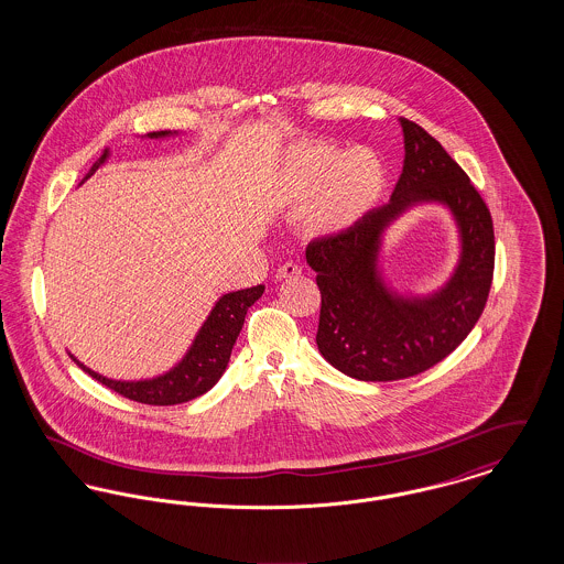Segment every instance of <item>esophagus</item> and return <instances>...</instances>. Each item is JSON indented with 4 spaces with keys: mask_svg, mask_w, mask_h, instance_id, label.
<instances>
[{
    "mask_svg": "<svg viewBox=\"0 0 564 564\" xmlns=\"http://www.w3.org/2000/svg\"><path fill=\"white\" fill-rule=\"evenodd\" d=\"M302 272V267L300 264H295V262H285L283 267H279L276 270V279L281 281V279H290V276H297Z\"/></svg>",
    "mask_w": 564,
    "mask_h": 564,
    "instance_id": "1",
    "label": "esophagus"
}]
</instances>
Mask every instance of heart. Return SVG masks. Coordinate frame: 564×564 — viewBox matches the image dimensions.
I'll use <instances>...</instances> for the list:
<instances>
[{
	"mask_svg": "<svg viewBox=\"0 0 564 564\" xmlns=\"http://www.w3.org/2000/svg\"><path fill=\"white\" fill-rule=\"evenodd\" d=\"M387 186L384 162L372 148L347 152L327 143H300L281 166V198L306 209L315 235H343L370 214Z\"/></svg>",
	"mask_w": 564,
	"mask_h": 564,
	"instance_id": "obj_1",
	"label": "heart"
}]
</instances>
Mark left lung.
<instances>
[{
  "label": "left lung",
  "instance_id": "left-lung-1",
  "mask_svg": "<svg viewBox=\"0 0 564 564\" xmlns=\"http://www.w3.org/2000/svg\"><path fill=\"white\" fill-rule=\"evenodd\" d=\"M403 169L391 200L343 235L308 242L322 313L317 347L343 375L387 382L421 375L467 338L480 319L495 270L492 217L467 173L416 122L400 118ZM437 199L456 214L464 251L456 274L427 299L391 295L375 262L381 230L414 202Z\"/></svg>",
  "mask_w": 564,
  "mask_h": 564
}]
</instances>
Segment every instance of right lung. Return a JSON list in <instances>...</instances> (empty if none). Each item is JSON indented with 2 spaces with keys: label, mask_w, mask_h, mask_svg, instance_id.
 <instances>
[{
  "label": "right lung",
  "mask_w": 564,
  "mask_h": 564,
  "mask_svg": "<svg viewBox=\"0 0 564 564\" xmlns=\"http://www.w3.org/2000/svg\"><path fill=\"white\" fill-rule=\"evenodd\" d=\"M171 134L169 131H156L148 133L150 139L154 137H164ZM108 159V150L101 154V159L93 164L90 173L84 177L88 180L104 162ZM264 294V285L247 288L232 294L221 295L203 323L200 332L196 334L192 347H189L186 357L166 375L152 378V380H111L106 376L93 372L80 364L74 355L72 359L80 366L82 370L101 384H106L111 391L120 393L127 400H133L139 403H150V405H175V403L189 402L203 393H207L215 382L221 378L228 361L232 347L241 334L242 323L247 308Z\"/></svg>",
  "instance_id": "right-lung-1"
}]
</instances>
